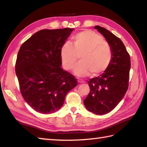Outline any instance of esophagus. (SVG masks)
Segmentation results:
<instances>
[{
	"instance_id": "esophagus-1",
	"label": "esophagus",
	"mask_w": 147,
	"mask_h": 147,
	"mask_svg": "<svg viewBox=\"0 0 147 147\" xmlns=\"http://www.w3.org/2000/svg\"><path fill=\"white\" fill-rule=\"evenodd\" d=\"M77 82H78L79 84H82V83H83V82L82 80H77Z\"/></svg>"
}]
</instances>
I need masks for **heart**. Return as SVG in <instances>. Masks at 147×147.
I'll list each match as a JSON object with an SVG mask.
<instances>
[{
  "label": "heart",
  "mask_w": 147,
  "mask_h": 147,
  "mask_svg": "<svg viewBox=\"0 0 147 147\" xmlns=\"http://www.w3.org/2000/svg\"><path fill=\"white\" fill-rule=\"evenodd\" d=\"M72 44L73 46L65 43L60 49L61 62L66 70L73 68L78 57L80 63L73 70L76 76L84 77L90 74L94 78L107 69L113 58V51L100 34L90 30L83 31L72 37Z\"/></svg>",
  "instance_id": "obj_1"
}]
</instances>
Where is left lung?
I'll return each instance as SVG.
<instances>
[{
  "mask_svg": "<svg viewBox=\"0 0 147 147\" xmlns=\"http://www.w3.org/2000/svg\"><path fill=\"white\" fill-rule=\"evenodd\" d=\"M94 29L105 37L113 51V58L107 69L100 76L88 82L90 92L84 101L88 111L103 115L118 105L129 87L130 58L122 41L118 37L100 26Z\"/></svg>",
  "mask_w": 147,
  "mask_h": 147,
  "instance_id": "1",
  "label": "left lung"
}]
</instances>
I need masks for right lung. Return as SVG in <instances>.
Instances as JSON below:
<instances>
[{
  "mask_svg": "<svg viewBox=\"0 0 147 147\" xmlns=\"http://www.w3.org/2000/svg\"><path fill=\"white\" fill-rule=\"evenodd\" d=\"M73 29H42L24 42L15 73L24 99L34 111L55 113L67 92L77 85L74 76L61 67L60 49Z\"/></svg>",
  "mask_w": 147,
  "mask_h": 147,
  "instance_id": "add662e5",
  "label": "right lung"
}]
</instances>
